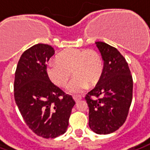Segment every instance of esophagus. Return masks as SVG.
<instances>
[{"label": "esophagus", "instance_id": "1", "mask_svg": "<svg viewBox=\"0 0 150 150\" xmlns=\"http://www.w3.org/2000/svg\"><path fill=\"white\" fill-rule=\"evenodd\" d=\"M73 98H74V100H75V102H78L80 100H81L82 97L81 96H73Z\"/></svg>", "mask_w": 150, "mask_h": 150}]
</instances>
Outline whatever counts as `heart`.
I'll use <instances>...</instances> for the list:
<instances>
[{
  "instance_id": "obj_1",
  "label": "heart",
  "mask_w": 150,
  "mask_h": 150,
  "mask_svg": "<svg viewBox=\"0 0 150 150\" xmlns=\"http://www.w3.org/2000/svg\"><path fill=\"white\" fill-rule=\"evenodd\" d=\"M56 60L48 64V76L57 86L64 88L68 86L72 71L75 78L69 87L72 93L81 92L87 85L94 86L103 75V59L94 49H65L56 56Z\"/></svg>"
}]
</instances>
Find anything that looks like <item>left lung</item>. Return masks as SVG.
<instances>
[{
    "mask_svg": "<svg viewBox=\"0 0 150 150\" xmlns=\"http://www.w3.org/2000/svg\"><path fill=\"white\" fill-rule=\"evenodd\" d=\"M104 71L94 89L86 95L89 127L98 134L113 133L125 122L133 99V77L125 58L112 46L96 42Z\"/></svg>",
    "mask_w": 150,
    "mask_h": 150,
    "instance_id": "8db88e82",
    "label": "left lung"
}]
</instances>
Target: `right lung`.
<instances>
[{
    "label": "right lung",
    "mask_w": 150,
    "mask_h": 150,
    "mask_svg": "<svg viewBox=\"0 0 150 150\" xmlns=\"http://www.w3.org/2000/svg\"><path fill=\"white\" fill-rule=\"evenodd\" d=\"M49 44L38 43L23 52L15 72L14 98L30 129L45 139L64 134L75 102L57 87L47 74V62L54 54Z\"/></svg>",
    "instance_id": "obj_1"
}]
</instances>
